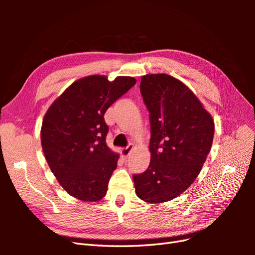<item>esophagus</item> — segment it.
<instances>
[{
	"mask_svg": "<svg viewBox=\"0 0 255 255\" xmlns=\"http://www.w3.org/2000/svg\"><path fill=\"white\" fill-rule=\"evenodd\" d=\"M133 148H134V144H129V145L127 146V148L121 149V155L123 157H128L129 154H130V152H132Z\"/></svg>",
	"mask_w": 255,
	"mask_h": 255,
	"instance_id": "1",
	"label": "esophagus"
}]
</instances>
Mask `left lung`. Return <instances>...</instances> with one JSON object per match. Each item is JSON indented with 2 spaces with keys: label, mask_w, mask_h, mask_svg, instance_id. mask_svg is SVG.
Returning a JSON list of instances; mask_svg holds the SVG:
<instances>
[{
  "label": "left lung",
  "mask_w": 255,
  "mask_h": 255,
  "mask_svg": "<svg viewBox=\"0 0 255 255\" xmlns=\"http://www.w3.org/2000/svg\"><path fill=\"white\" fill-rule=\"evenodd\" d=\"M140 92L150 112V165L133 176L138 198L163 203L194 183L211 151L215 125L186 85L165 73L145 74Z\"/></svg>",
  "instance_id": "left-lung-1"
}]
</instances>
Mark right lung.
<instances>
[{
	"label": "right lung",
	"instance_id": "1",
	"mask_svg": "<svg viewBox=\"0 0 255 255\" xmlns=\"http://www.w3.org/2000/svg\"><path fill=\"white\" fill-rule=\"evenodd\" d=\"M136 84L132 76L89 75L72 83L45 113L40 130L44 157L60 186L85 202L107 192L119 154L106 144L107 109Z\"/></svg>",
	"mask_w": 255,
	"mask_h": 255
}]
</instances>
